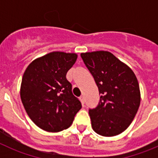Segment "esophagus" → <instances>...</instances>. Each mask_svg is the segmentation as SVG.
<instances>
[{"mask_svg":"<svg viewBox=\"0 0 158 158\" xmlns=\"http://www.w3.org/2000/svg\"><path fill=\"white\" fill-rule=\"evenodd\" d=\"M80 100H81V102L82 104H85V97H84L83 96H80Z\"/></svg>","mask_w":158,"mask_h":158,"instance_id":"34e87169","label":"esophagus"}]
</instances>
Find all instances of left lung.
<instances>
[{
  "label": "left lung",
  "mask_w": 158,
  "mask_h": 158,
  "mask_svg": "<svg viewBox=\"0 0 158 158\" xmlns=\"http://www.w3.org/2000/svg\"><path fill=\"white\" fill-rule=\"evenodd\" d=\"M100 94V101L89 113L93 131L111 137L123 132L135 118L140 105V89L129 67L107 51L81 54Z\"/></svg>",
  "instance_id": "obj_1"
}]
</instances>
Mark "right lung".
I'll list each match as a JSON object with an SVG mask.
<instances>
[{"instance_id": "right-lung-1", "label": "right lung", "mask_w": 158, "mask_h": 158, "mask_svg": "<svg viewBox=\"0 0 158 158\" xmlns=\"http://www.w3.org/2000/svg\"><path fill=\"white\" fill-rule=\"evenodd\" d=\"M77 58L76 54L51 52L33 61L23 73L22 103L31 119L44 131L69 128L81 108L65 77Z\"/></svg>"}]
</instances>
